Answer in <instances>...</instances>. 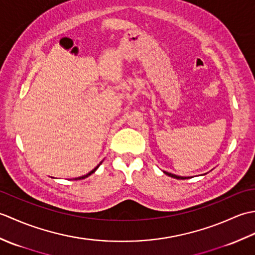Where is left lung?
Wrapping results in <instances>:
<instances>
[{
	"label": "left lung",
	"instance_id": "1",
	"mask_svg": "<svg viewBox=\"0 0 255 255\" xmlns=\"http://www.w3.org/2000/svg\"><path fill=\"white\" fill-rule=\"evenodd\" d=\"M166 175H169V176H171V177H174V178H177V180H185V178H187V177H183V176H177V175H175V174H172V173H169V172H164Z\"/></svg>",
	"mask_w": 255,
	"mask_h": 255
}]
</instances>
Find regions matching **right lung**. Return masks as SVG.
I'll list each match as a JSON object with an SVG mask.
<instances>
[{"label":"right lung","mask_w":255,"mask_h":255,"mask_svg":"<svg viewBox=\"0 0 255 255\" xmlns=\"http://www.w3.org/2000/svg\"><path fill=\"white\" fill-rule=\"evenodd\" d=\"M101 164V163H100ZM100 164L99 165H97L96 167H95V169L94 170H92L90 173H88V174H86V175H83V176H80V177H78V178H75V180H83V178H85V177H88L89 175H91L92 174V173H94L96 170H97V167H99L100 166Z\"/></svg>","instance_id":"1"}]
</instances>
